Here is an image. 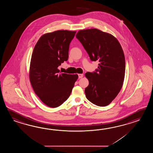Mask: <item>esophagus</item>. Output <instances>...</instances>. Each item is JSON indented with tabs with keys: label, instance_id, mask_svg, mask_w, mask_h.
Listing matches in <instances>:
<instances>
[{
	"label": "esophagus",
	"instance_id": "34e87169",
	"mask_svg": "<svg viewBox=\"0 0 153 153\" xmlns=\"http://www.w3.org/2000/svg\"><path fill=\"white\" fill-rule=\"evenodd\" d=\"M78 76H79V78L80 79V78H82L84 76V74H79Z\"/></svg>",
	"mask_w": 153,
	"mask_h": 153
}]
</instances>
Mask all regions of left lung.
I'll return each mask as SVG.
<instances>
[{
  "label": "left lung",
  "mask_w": 153,
  "mask_h": 153,
  "mask_svg": "<svg viewBox=\"0 0 153 153\" xmlns=\"http://www.w3.org/2000/svg\"><path fill=\"white\" fill-rule=\"evenodd\" d=\"M76 37L91 60L100 62L96 72L85 73L89 81L85 90L86 97L98 106H107L124 83L125 59L122 47L114 36L96 28L79 30Z\"/></svg>",
  "instance_id": "8db88e82"
}]
</instances>
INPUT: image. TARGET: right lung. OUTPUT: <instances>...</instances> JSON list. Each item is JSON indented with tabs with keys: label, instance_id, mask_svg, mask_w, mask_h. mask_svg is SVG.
<instances>
[{
	"label": "right lung",
	"instance_id": "1",
	"mask_svg": "<svg viewBox=\"0 0 153 153\" xmlns=\"http://www.w3.org/2000/svg\"><path fill=\"white\" fill-rule=\"evenodd\" d=\"M75 33L59 30L44 34L33 50L29 80L36 94L49 107H58L63 104L78 79V74L61 73L58 69L68 60L69 44Z\"/></svg>",
	"mask_w": 153,
	"mask_h": 153
}]
</instances>
